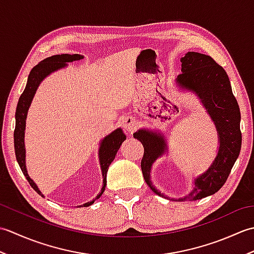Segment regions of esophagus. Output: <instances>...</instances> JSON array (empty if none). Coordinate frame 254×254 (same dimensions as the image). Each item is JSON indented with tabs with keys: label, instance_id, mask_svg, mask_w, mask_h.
I'll return each mask as SVG.
<instances>
[{
	"label": "esophagus",
	"instance_id": "1",
	"mask_svg": "<svg viewBox=\"0 0 254 254\" xmlns=\"http://www.w3.org/2000/svg\"><path fill=\"white\" fill-rule=\"evenodd\" d=\"M136 127H137V121L135 118L127 117L123 122V127L126 128V131L127 132H133L136 128Z\"/></svg>",
	"mask_w": 254,
	"mask_h": 254
}]
</instances>
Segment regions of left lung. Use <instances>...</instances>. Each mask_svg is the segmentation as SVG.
Returning a JSON list of instances; mask_svg holds the SVG:
<instances>
[{
	"label": "left lung",
	"mask_w": 254,
	"mask_h": 254,
	"mask_svg": "<svg viewBox=\"0 0 254 254\" xmlns=\"http://www.w3.org/2000/svg\"><path fill=\"white\" fill-rule=\"evenodd\" d=\"M182 73L177 83L182 88L190 89L201 98L208 115L216 126L219 136V149L209 168L194 181L189 195L177 201H196L216 193L222 188L240 154L241 131L240 109L231 89L230 80L223 66L212 57L198 52H188L181 58ZM143 144L144 155L141 168L144 179L158 195L165 196L150 182V168L154 161L167 149L163 136L146 130L133 134Z\"/></svg>",
	"instance_id": "8db88e82"
}]
</instances>
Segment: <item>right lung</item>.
Returning a JSON list of instances; mask_svg holds the SVG:
<instances>
[{"mask_svg":"<svg viewBox=\"0 0 254 254\" xmlns=\"http://www.w3.org/2000/svg\"><path fill=\"white\" fill-rule=\"evenodd\" d=\"M83 59V56L80 55H57L52 56L50 58H47L45 60H42L39 64L31 69L30 74L28 76V80H27V85L23 91V94L20 95L17 108H16L15 113V131H14V147H15V155L17 163L20 167L21 171H23L26 179L28 180L29 185L34 190L40 194L41 196H44L39 191V189L36 186V183L32 181L28 174H27L26 164H25V145H24V134H25V126H26V117L27 111L29 109V106L31 104V100L34 98V95L37 90V87L39 86L40 82L44 79L47 75H49L51 72H55L57 69L64 67L66 65L67 62L76 61ZM126 135H124L121 128H117L116 131H113L109 135L106 136L100 144L99 148V160L102 171V178H104V186H102L101 192L96 196V198H99L100 195L105 191V188L107 185V172L108 168H109L110 164L115 159L117 152L120 148L121 144L126 139ZM95 198V199H96ZM90 201L85 203L80 206H89V205L95 202Z\"/></svg>","mask_w":254,"mask_h":254,"instance_id":"right-lung-1","label":"right lung"}]
</instances>
